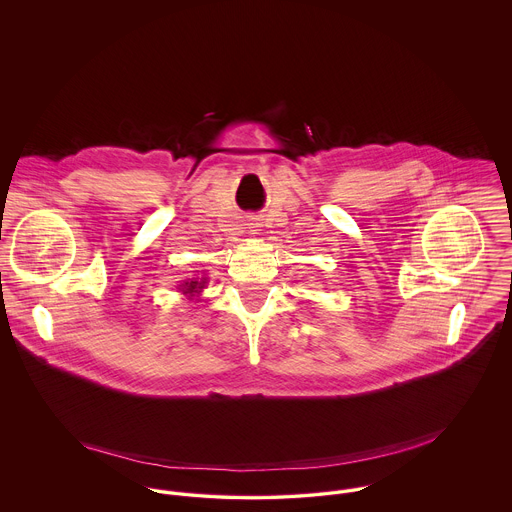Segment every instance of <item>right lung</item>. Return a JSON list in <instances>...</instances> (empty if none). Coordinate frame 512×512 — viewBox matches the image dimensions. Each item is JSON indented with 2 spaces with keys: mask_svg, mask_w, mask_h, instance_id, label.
<instances>
[{
  "mask_svg": "<svg viewBox=\"0 0 512 512\" xmlns=\"http://www.w3.org/2000/svg\"><path fill=\"white\" fill-rule=\"evenodd\" d=\"M197 285L200 286L199 289L196 288ZM201 288H203V286H201V284H199V282H191V284H189V286H187V292H197V290H201Z\"/></svg>",
  "mask_w": 512,
  "mask_h": 512,
  "instance_id": "obj_1",
  "label": "right lung"
}]
</instances>
